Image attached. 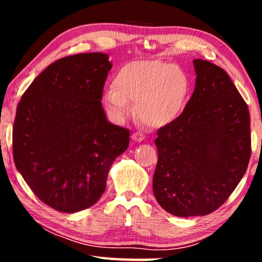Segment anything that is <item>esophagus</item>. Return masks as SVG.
<instances>
[{
  "label": "esophagus",
  "mask_w": 262,
  "mask_h": 262,
  "mask_svg": "<svg viewBox=\"0 0 262 262\" xmlns=\"http://www.w3.org/2000/svg\"><path fill=\"white\" fill-rule=\"evenodd\" d=\"M132 139L134 140L135 142H141V141H143V140H144V135L142 134V133L135 132V133H133V135H132Z\"/></svg>",
  "instance_id": "esophagus-1"
}]
</instances>
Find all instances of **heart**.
Instances as JSON below:
<instances>
[{"label":"heart","mask_w":262,"mask_h":262,"mask_svg":"<svg viewBox=\"0 0 262 262\" xmlns=\"http://www.w3.org/2000/svg\"><path fill=\"white\" fill-rule=\"evenodd\" d=\"M189 82L183 70L163 61H134L115 75L113 86L104 94V103L114 118L122 120L135 113L149 127L158 128L173 122L186 103Z\"/></svg>","instance_id":"heart-1"}]
</instances>
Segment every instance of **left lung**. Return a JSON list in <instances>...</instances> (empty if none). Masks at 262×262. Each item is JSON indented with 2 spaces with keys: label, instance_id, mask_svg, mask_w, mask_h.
Masks as SVG:
<instances>
[{
  "label": "left lung",
  "instance_id": "8db88e82",
  "mask_svg": "<svg viewBox=\"0 0 262 262\" xmlns=\"http://www.w3.org/2000/svg\"><path fill=\"white\" fill-rule=\"evenodd\" d=\"M193 62V95L155 140V198L179 217L208 215L220 208L245 174L251 157L245 100L224 69L201 59Z\"/></svg>",
  "mask_w": 262,
  "mask_h": 262
}]
</instances>
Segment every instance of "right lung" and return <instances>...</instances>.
<instances>
[{
    "label": "right lung",
    "instance_id": "right-lung-1",
    "mask_svg": "<svg viewBox=\"0 0 262 262\" xmlns=\"http://www.w3.org/2000/svg\"><path fill=\"white\" fill-rule=\"evenodd\" d=\"M112 63L104 53L56 60L30 84L17 106L12 154L38 199L76 212L105 192L108 170L130 133L107 121L101 107Z\"/></svg>",
    "mask_w": 262,
    "mask_h": 262
}]
</instances>
